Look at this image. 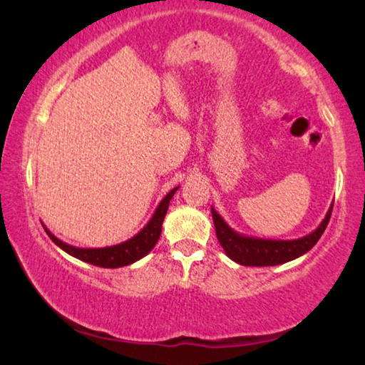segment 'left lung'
I'll return each mask as SVG.
<instances>
[{"instance_id":"obj_1","label":"left lung","mask_w":365,"mask_h":365,"mask_svg":"<svg viewBox=\"0 0 365 365\" xmlns=\"http://www.w3.org/2000/svg\"><path fill=\"white\" fill-rule=\"evenodd\" d=\"M331 209L333 205L327 211L324 220L320 222L316 230L298 240H265L248 237V235L233 230L214 207H211V211L215 225V235H217V240L222 248H224L225 255L232 261L242 265L264 267V265H279L293 261V259L306 255L309 250H312L314 245L322 237L327 225H329Z\"/></svg>"}]
</instances>
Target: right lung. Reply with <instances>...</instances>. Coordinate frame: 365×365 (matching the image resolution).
Instances as JSON below:
<instances>
[{"mask_svg":"<svg viewBox=\"0 0 365 365\" xmlns=\"http://www.w3.org/2000/svg\"><path fill=\"white\" fill-rule=\"evenodd\" d=\"M177 190L178 187L170 190L169 193L163 197V201L159 202V206L156 207V211H154L150 222H148L135 237L128 238L119 245L106 246V248H77V246H72L54 237L45 225H43V228H45V232L48 233V237L53 240L54 245H58L61 250L67 252V255L77 257L80 261L106 269L123 267V265H130L140 261L141 257H145L148 252L156 246L160 237V230H163L164 217L165 214H168L169 202Z\"/></svg>","mask_w":365,"mask_h":365,"instance_id":"1","label":"right lung"}]
</instances>
